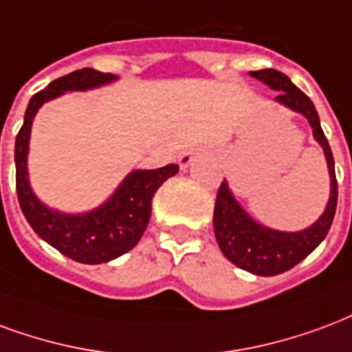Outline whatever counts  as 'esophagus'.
<instances>
[{"instance_id":"esophagus-1","label":"esophagus","mask_w":352,"mask_h":352,"mask_svg":"<svg viewBox=\"0 0 352 352\" xmlns=\"http://www.w3.org/2000/svg\"><path fill=\"white\" fill-rule=\"evenodd\" d=\"M201 156V153H194V151H186V153H183V155L179 156V166L181 168H188V166H192V164L196 162L197 158Z\"/></svg>"}]
</instances>
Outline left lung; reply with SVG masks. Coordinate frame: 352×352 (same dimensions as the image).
<instances>
[{"label": "left lung", "mask_w": 352, "mask_h": 352, "mask_svg": "<svg viewBox=\"0 0 352 352\" xmlns=\"http://www.w3.org/2000/svg\"><path fill=\"white\" fill-rule=\"evenodd\" d=\"M250 76L269 85L270 89L280 91L274 100L289 110L296 111L308 119L314 130L315 142L319 143L327 158L330 175V197L322 214L309 228L302 231H278L256 222L242 209L223 181L214 203V235L222 254L239 269L248 270L256 276H276L293 269L306 259L329 233L338 205V181L334 171V156L330 151L329 140L324 138L321 121L314 102L306 93H302L285 74L274 69H263L250 72Z\"/></svg>", "instance_id": "1"}]
</instances>
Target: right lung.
<instances>
[{"instance_id":"right-lung-1","label":"right lung","mask_w":352,"mask_h":352,"mask_svg":"<svg viewBox=\"0 0 352 352\" xmlns=\"http://www.w3.org/2000/svg\"><path fill=\"white\" fill-rule=\"evenodd\" d=\"M116 80V74L95 69L74 70L54 80L46 89L31 96L14 143L16 194L25 220L57 252L85 265L108 263L134 248L147 229L156 190L179 171L177 164H168L158 169H134L102 205L80 214L50 209L35 196L28 173V153L31 124L41 106L65 95L67 91L95 89Z\"/></svg>"}]
</instances>
